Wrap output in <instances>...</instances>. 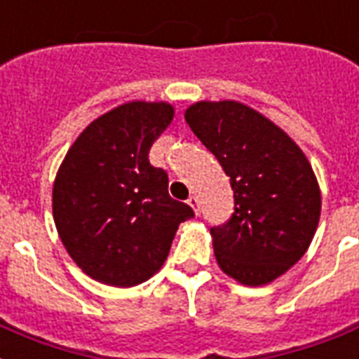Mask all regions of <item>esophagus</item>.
<instances>
[{
    "mask_svg": "<svg viewBox=\"0 0 359 359\" xmlns=\"http://www.w3.org/2000/svg\"><path fill=\"white\" fill-rule=\"evenodd\" d=\"M187 204H189L191 208H193V212H195L196 215L201 214V204H198V196H196V195L189 196V198H187Z\"/></svg>",
    "mask_w": 359,
    "mask_h": 359,
    "instance_id": "34e87169",
    "label": "esophagus"
}]
</instances>
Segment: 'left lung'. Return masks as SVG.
Returning a JSON list of instances; mask_svg holds the SVG:
<instances>
[{
  "label": "left lung",
  "mask_w": 359,
  "mask_h": 359,
  "mask_svg": "<svg viewBox=\"0 0 359 359\" xmlns=\"http://www.w3.org/2000/svg\"><path fill=\"white\" fill-rule=\"evenodd\" d=\"M185 121L231 180L234 212L212 227L215 261L244 285L271 284L311 246L322 212L316 174L278 125L236 102H195Z\"/></svg>",
  "instance_id": "1"
}]
</instances>
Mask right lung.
I'll use <instances>...</instances> for the list:
<instances>
[{
  "mask_svg": "<svg viewBox=\"0 0 359 359\" xmlns=\"http://www.w3.org/2000/svg\"><path fill=\"white\" fill-rule=\"evenodd\" d=\"M174 118L168 102L134 100L100 115L67 149L53 185V217L81 271L102 284L132 287L168 257L193 210L168 195V176L149 149Z\"/></svg>",
  "mask_w": 359,
  "mask_h": 359,
  "instance_id": "obj_1",
  "label": "right lung"
}]
</instances>
